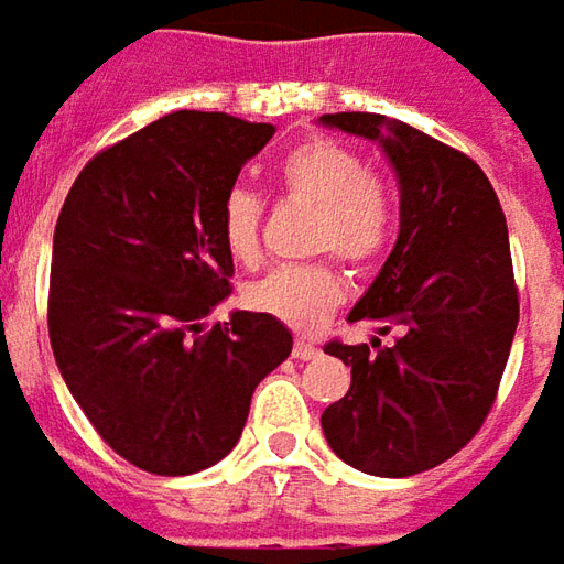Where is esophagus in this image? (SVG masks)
<instances>
[{"mask_svg":"<svg viewBox=\"0 0 564 564\" xmlns=\"http://www.w3.org/2000/svg\"><path fill=\"white\" fill-rule=\"evenodd\" d=\"M291 357H294V360H316V357H319V347H316L313 341L297 338V341H294V347H291Z\"/></svg>","mask_w":564,"mask_h":564,"instance_id":"34e87169","label":"esophagus"}]
</instances>
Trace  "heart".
<instances>
[{"instance_id":"obj_1","label":"heart","mask_w":564,"mask_h":564,"mask_svg":"<svg viewBox=\"0 0 564 564\" xmlns=\"http://www.w3.org/2000/svg\"><path fill=\"white\" fill-rule=\"evenodd\" d=\"M279 192L289 202L316 207L310 223V248L332 251L350 267L376 263L397 226L391 183L366 167L360 151L335 139H307L279 158L273 170ZM263 198L236 185L220 204V236L226 251L251 263L260 248ZM344 301V282L332 260L275 267L248 289V304L297 332H310Z\"/></svg>"}]
</instances>
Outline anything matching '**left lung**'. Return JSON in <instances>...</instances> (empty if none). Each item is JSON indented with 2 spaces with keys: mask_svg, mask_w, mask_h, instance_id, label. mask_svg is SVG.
Returning <instances> with one entry per match:
<instances>
[{
  "mask_svg": "<svg viewBox=\"0 0 564 564\" xmlns=\"http://www.w3.org/2000/svg\"><path fill=\"white\" fill-rule=\"evenodd\" d=\"M323 123L379 139L400 183V236L347 323L397 328L391 347H323L350 391L323 413L347 466L406 478L447 463L485 425L519 326V285L494 185L468 154L366 111Z\"/></svg>",
  "mask_w": 564,
  "mask_h": 564,
  "instance_id": "left-lung-1",
  "label": "left lung"
}]
</instances>
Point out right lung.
<instances>
[{"mask_svg": "<svg viewBox=\"0 0 564 564\" xmlns=\"http://www.w3.org/2000/svg\"><path fill=\"white\" fill-rule=\"evenodd\" d=\"M270 123L173 111L101 149L64 198L48 275V341L101 441L142 471L220 463L251 394L291 354L267 313L202 319L232 294L220 204Z\"/></svg>", "mask_w": 564, "mask_h": 564, "instance_id": "right-lung-1", "label": "right lung"}]
</instances>
